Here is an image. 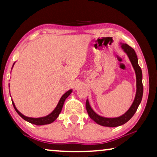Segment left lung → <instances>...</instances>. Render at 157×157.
Returning <instances> with one entry per match:
<instances>
[{
    "instance_id": "8db88e82",
    "label": "left lung",
    "mask_w": 157,
    "mask_h": 157,
    "mask_svg": "<svg viewBox=\"0 0 157 157\" xmlns=\"http://www.w3.org/2000/svg\"><path fill=\"white\" fill-rule=\"evenodd\" d=\"M120 45L124 52L127 55L132 66H133L134 71H135L136 79V91L135 98H134V101L132 104L131 107H129V109L124 114H122V116L114 118L104 117L99 115L92 109L91 106L90 105L89 100H87V101H86V109H87V112L88 114H89L90 117L92 120H94L96 123H98V124L104 126V127H115L122 125L126 122H127L134 116V114H135L139 105L141 103L143 96L142 72L138 64V59L136 52L133 48H132L127 44L120 43Z\"/></svg>"
}]
</instances>
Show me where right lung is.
I'll return each instance as SVG.
<instances>
[{"mask_svg":"<svg viewBox=\"0 0 157 157\" xmlns=\"http://www.w3.org/2000/svg\"><path fill=\"white\" fill-rule=\"evenodd\" d=\"M14 64H13V65H14ZM72 90H68L67 92H66L61 97L60 100H59V101H58V104H57V105L56 106V107L55 108V109L53 110V111H52L50 114H48V115L45 116V117H43L33 118V117H28L23 115V114L21 113V112H20L17 109V108L15 107V105L14 102H13V101H12V103H13V107H14L15 111H16L17 113L23 119V120L27 121V122L31 123V124H35V125L49 124L53 122L54 121L56 120L57 117H58L59 114L61 112L62 109H63L64 102H65L66 99L67 98V97L72 93Z\"/></svg>","mask_w":157,"mask_h":157,"instance_id":"add662e5","label":"right lung"}]
</instances>
